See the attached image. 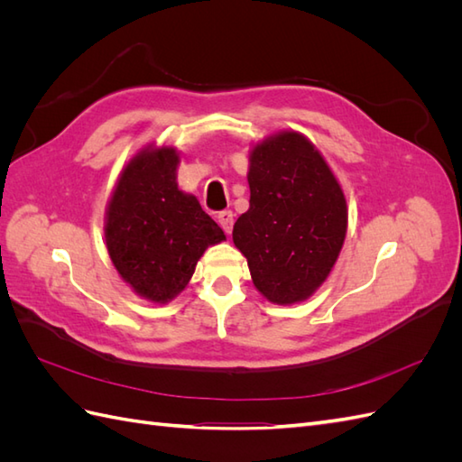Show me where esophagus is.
Segmentation results:
<instances>
[{
    "label": "esophagus",
    "mask_w": 462,
    "mask_h": 462,
    "mask_svg": "<svg viewBox=\"0 0 462 462\" xmlns=\"http://www.w3.org/2000/svg\"><path fill=\"white\" fill-rule=\"evenodd\" d=\"M217 221H219L221 229L229 235L231 229H233V212H231V209H223V212H219Z\"/></svg>",
    "instance_id": "34e87169"
}]
</instances>
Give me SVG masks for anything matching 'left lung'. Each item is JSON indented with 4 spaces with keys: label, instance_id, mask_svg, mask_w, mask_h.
I'll return each instance as SVG.
<instances>
[{
    "label": "left lung",
    "instance_id": "8db88e82",
    "mask_svg": "<svg viewBox=\"0 0 462 462\" xmlns=\"http://www.w3.org/2000/svg\"><path fill=\"white\" fill-rule=\"evenodd\" d=\"M250 208L233 243L262 295L277 304L309 299L326 282L346 233L345 194L314 144L279 133L250 152Z\"/></svg>",
    "mask_w": 462,
    "mask_h": 462
}]
</instances>
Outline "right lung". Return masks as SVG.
<instances>
[{
	"mask_svg": "<svg viewBox=\"0 0 462 462\" xmlns=\"http://www.w3.org/2000/svg\"><path fill=\"white\" fill-rule=\"evenodd\" d=\"M175 148H144L125 167L106 214V245L138 295L167 302L189 283L199 258L226 241L199 200L177 189Z\"/></svg>",
	"mask_w": 462,
	"mask_h": 462,
	"instance_id": "add662e5",
	"label": "right lung"
}]
</instances>
